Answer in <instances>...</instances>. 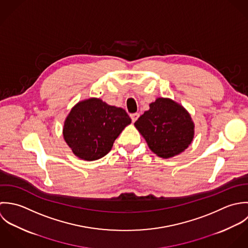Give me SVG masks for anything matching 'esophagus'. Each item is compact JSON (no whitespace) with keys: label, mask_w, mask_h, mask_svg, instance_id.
Here are the masks:
<instances>
[{"label":"esophagus","mask_w":248,"mask_h":248,"mask_svg":"<svg viewBox=\"0 0 248 248\" xmlns=\"http://www.w3.org/2000/svg\"><path fill=\"white\" fill-rule=\"evenodd\" d=\"M130 117L132 119V122H136L138 120V118L140 117V114L139 113H133V114H130Z\"/></svg>","instance_id":"34e87169"}]
</instances>
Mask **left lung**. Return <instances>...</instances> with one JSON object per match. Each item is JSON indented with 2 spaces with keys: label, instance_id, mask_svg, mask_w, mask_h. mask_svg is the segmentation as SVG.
<instances>
[{
  "label": "left lung",
  "instance_id": "1",
  "mask_svg": "<svg viewBox=\"0 0 248 248\" xmlns=\"http://www.w3.org/2000/svg\"><path fill=\"white\" fill-rule=\"evenodd\" d=\"M137 130L157 156L168 159L188 149L195 137V124L180 103L157 98L135 122Z\"/></svg>",
  "mask_w": 248,
  "mask_h": 248
}]
</instances>
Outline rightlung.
Segmentation results:
<instances>
[{
    "label": "right lung",
    "instance_id": "right-lung-1",
    "mask_svg": "<svg viewBox=\"0 0 248 248\" xmlns=\"http://www.w3.org/2000/svg\"><path fill=\"white\" fill-rule=\"evenodd\" d=\"M130 124L124 109L98 98L83 99L66 117L63 138L77 157L95 161L111 150L115 140Z\"/></svg>",
    "mask_w": 248,
    "mask_h": 248
}]
</instances>
